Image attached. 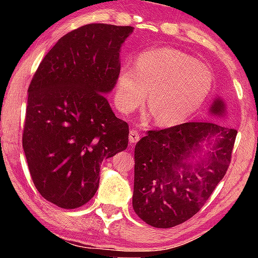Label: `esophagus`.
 <instances>
[{"instance_id": "obj_1", "label": "esophagus", "mask_w": 258, "mask_h": 258, "mask_svg": "<svg viewBox=\"0 0 258 258\" xmlns=\"http://www.w3.org/2000/svg\"><path fill=\"white\" fill-rule=\"evenodd\" d=\"M139 140H140V133L137 132V130H135V129H130V132H129V142L132 143V144H134V143L139 142Z\"/></svg>"}]
</instances>
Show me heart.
I'll use <instances>...</instances> for the list:
<instances>
[{
  "mask_svg": "<svg viewBox=\"0 0 258 258\" xmlns=\"http://www.w3.org/2000/svg\"><path fill=\"white\" fill-rule=\"evenodd\" d=\"M214 86L209 67L181 50L153 49L139 56L136 69L121 67L116 81V101L123 112L143 104L158 126H174L202 107Z\"/></svg>",
  "mask_w": 258,
  "mask_h": 258,
  "instance_id": "heart-1",
  "label": "heart"
}]
</instances>
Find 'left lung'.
Segmentation results:
<instances>
[{
	"label": "left lung",
	"instance_id": "obj_1",
	"mask_svg": "<svg viewBox=\"0 0 258 258\" xmlns=\"http://www.w3.org/2000/svg\"><path fill=\"white\" fill-rule=\"evenodd\" d=\"M210 114H225L220 97ZM236 135V129L211 121L148 132L135 147L133 207L137 216L165 229L199 213L228 170Z\"/></svg>",
	"mask_w": 258,
	"mask_h": 258
}]
</instances>
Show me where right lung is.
Here are the masks:
<instances>
[{"mask_svg":"<svg viewBox=\"0 0 258 258\" xmlns=\"http://www.w3.org/2000/svg\"><path fill=\"white\" fill-rule=\"evenodd\" d=\"M134 28L91 23L59 38L28 89L22 144L41 196L63 209L93 199L102 161L126 149L128 123L105 94L117 81L119 50Z\"/></svg>","mask_w":258,"mask_h":258,"instance_id":"1","label":"right lung"}]
</instances>
